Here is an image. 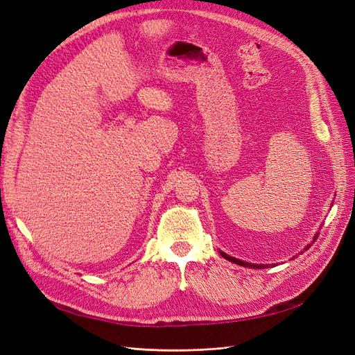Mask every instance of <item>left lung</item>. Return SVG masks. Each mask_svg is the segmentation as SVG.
I'll use <instances>...</instances> for the list:
<instances>
[{
    "instance_id": "8db88e82",
    "label": "left lung",
    "mask_w": 355,
    "mask_h": 355,
    "mask_svg": "<svg viewBox=\"0 0 355 355\" xmlns=\"http://www.w3.org/2000/svg\"><path fill=\"white\" fill-rule=\"evenodd\" d=\"M317 235H319V234H315L314 239L317 238ZM314 239H313V241H314ZM309 247H310V243H309L307 247L304 248V251H305V250H309ZM218 252H220V255L223 257V259H226V260H229V261H232V263H235V264H239V266H242V267H250V268H266V267L270 266V264H255V263H248V261H243V260L235 259V257H232V255H227V254H226V252H223V251H218ZM301 252H302V251H301ZM301 252H300V254H301ZM297 257H298V255H294V257H292V260L297 259ZM272 266H275V264H272Z\"/></svg>"
}]
</instances>
